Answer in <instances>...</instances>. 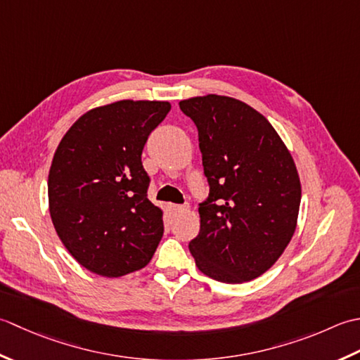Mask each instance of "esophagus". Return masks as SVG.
<instances>
[{
	"instance_id": "1",
	"label": "esophagus",
	"mask_w": 360,
	"mask_h": 360,
	"mask_svg": "<svg viewBox=\"0 0 360 360\" xmlns=\"http://www.w3.org/2000/svg\"><path fill=\"white\" fill-rule=\"evenodd\" d=\"M188 210H189L188 205H175V203L169 205L171 212H183V211H188Z\"/></svg>"
}]
</instances>
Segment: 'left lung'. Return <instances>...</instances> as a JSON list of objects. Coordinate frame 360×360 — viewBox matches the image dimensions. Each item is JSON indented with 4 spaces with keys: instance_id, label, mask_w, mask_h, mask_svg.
Segmentation results:
<instances>
[{
    "instance_id": "left-lung-1",
    "label": "left lung",
    "mask_w": 360,
    "mask_h": 360,
    "mask_svg": "<svg viewBox=\"0 0 360 360\" xmlns=\"http://www.w3.org/2000/svg\"><path fill=\"white\" fill-rule=\"evenodd\" d=\"M199 130L210 195L189 242L195 266L238 284L274 266L295 233L302 185L289 149L264 116L219 94L179 102Z\"/></svg>"
}]
</instances>
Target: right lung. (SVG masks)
<instances>
[{
  "mask_svg": "<svg viewBox=\"0 0 360 360\" xmlns=\"http://www.w3.org/2000/svg\"><path fill=\"white\" fill-rule=\"evenodd\" d=\"M166 101L96 107L58 143L48 177L49 214L80 266L118 278L148 266L163 236V211L148 199L141 153L166 118Z\"/></svg>",
  "mask_w": 360,
  "mask_h": 360,
  "instance_id": "add662e5",
  "label": "right lung"
}]
</instances>
